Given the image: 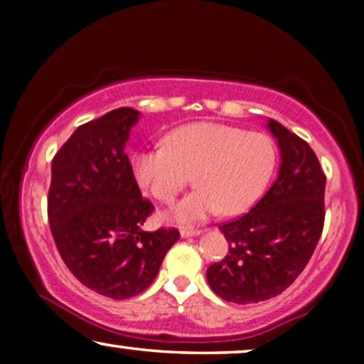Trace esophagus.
Instances as JSON below:
<instances>
[{
    "mask_svg": "<svg viewBox=\"0 0 364 364\" xmlns=\"http://www.w3.org/2000/svg\"><path fill=\"white\" fill-rule=\"evenodd\" d=\"M200 230H196V228H182L181 230V237H183V238H187V237H197V235H200Z\"/></svg>",
    "mask_w": 364,
    "mask_h": 364,
    "instance_id": "obj_1",
    "label": "esophagus"
}]
</instances>
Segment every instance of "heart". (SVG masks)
<instances>
[{
  "mask_svg": "<svg viewBox=\"0 0 364 364\" xmlns=\"http://www.w3.org/2000/svg\"><path fill=\"white\" fill-rule=\"evenodd\" d=\"M166 149L131 156L134 181L152 198L168 203L193 176L197 191L167 210L177 223H196L213 213L237 215L250 208L275 167V147L262 132L215 122L188 124L168 132Z\"/></svg>",
  "mask_w": 364,
  "mask_h": 364,
  "instance_id": "heart-1",
  "label": "heart"
}]
</instances>
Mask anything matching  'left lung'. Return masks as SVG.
<instances>
[{
  "label": "left lung",
  "instance_id": "obj_1",
  "mask_svg": "<svg viewBox=\"0 0 364 364\" xmlns=\"http://www.w3.org/2000/svg\"><path fill=\"white\" fill-rule=\"evenodd\" d=\"M267 127L282 154L277 181L250 212L218 227L228 253L207 268L212 290L238 305L285 291L310 262L325 222L326 177L313 149L273 119Z\"/></svg>",
  "mask_w": 364,
  "mask_h": 364
}]
</instances>
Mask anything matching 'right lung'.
Masks as SVG:
<instances>
[{"label": "right lung", "instance_id": "1", "mask_svg": "<svg viewBox=\"0 0 364 364\" xmlns=\"http://www.w3.org/2000/svg\"><path fill=\"white\" fill-rule=\"evenodd\" d=\"M141 112L119 107L79 126L53 159L48 218L69 272L99 295L124 300L157 277L177 228L142 230L154 205L124 152Z\"/></svg>", "mask_w": 364, "mask_h": 364}]
</instances>
